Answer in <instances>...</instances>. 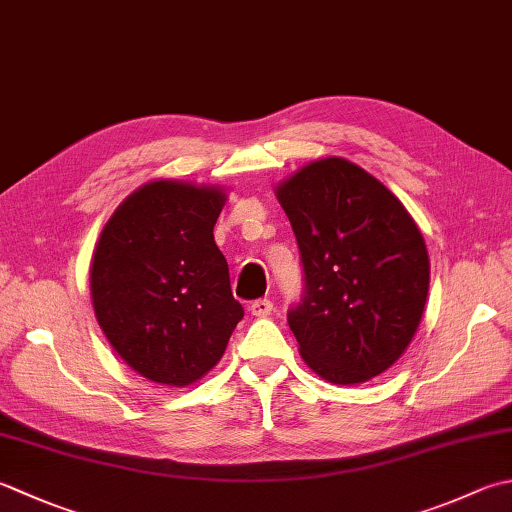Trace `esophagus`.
I'll use <instances>...</instances> for the list:
<instances>
[{
	"instance_id": "obj_1",
	"label": "esophagus",
	"mask_w": 512,
	"mask_h": 512,
	"mask_svg": "<svg viewBox=\"0 0 512 512\" xmlns=\"http://www.w3.org/2000/svg\"><path fill=\"white\" fill-rule=\"evenodd\" d=\"M250 313H253L255 317H268L270 313H273V302L270 299H255L253 304H250Z\"/></svg>"
}]
</instances>
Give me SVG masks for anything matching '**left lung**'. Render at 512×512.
Instances as JSON below:
<instances>
[{
  "label": "left lung",
  "instance_id": "obj_1",
  "mask_svg": "<svg viewBox=\"0 0 512 512\" xmlns=\"http://www.w3.org/2000/svg\"><path fill=\"white\" fill-rule=\"evenodd\" d=\"M299 246L302 299L288 310L299 353L319 377L359 384L393 366L424 313V237L390 190L342 157L277 188Z\"/></svg>",
  "mask_w": 512,
  "mask_h": 512
}]
</instances>
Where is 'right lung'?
<instances>
[{
    "label": "right lung",
    "mask_w": 512,
    "mask_h": 512,
    "mask_svg": "<svg viewBox=\"0 0 512 512\" xmlns=\"http://www.w3.org/2000/svg\"><path fill=\"white\" fill-rule=\"evenodd\" d=\"M226 195L146 184L115 210L90 266L97 322L124 362L157 384L186 386L222 359L244 308L213 228Z\"/></svg>",
    "instance_id": "1"
}]
</instances>
